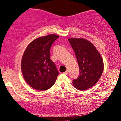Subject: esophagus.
Here are the masks:
<instances>
[{"label":"esophagus","instance_id":"esophagus-1","mask_svg":"<svg viewBox=\"0 0 121 121\" xmlns=\"http://www.w3.org/2000/svg\"><path fill=\"white\" fill-rule=\"evenodd\" d=\"M64 73V74H68V70H66V71H65Z\"/></svg>","mask_w":121,"mask_h":121}]
</instances>
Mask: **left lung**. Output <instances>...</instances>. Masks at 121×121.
<instances>
[{"label":"left lung","instance_id":"8db88e82","mask_svg":"<svg viewBox=\"0 0 121 121\" xmlns=\"http://www.w3.org/2000/svg\"><path fill=\"white\" fill-rule=\"evenodd\" d=\"M74 50L80 69V74L73 84L80 91H85L94 85L104 70V62L100 54L91 42L84 39H68Z\"/></svg>","mask_w":121,"mask_h":121}]
</instances>
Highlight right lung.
<instances>
[{"label": "right lung", "instance_id": "obj_1", "mask_svg": "<svg viewBox=\"0 0 121 121\" xmlns=\"http://www.w3.org/2000/svg\"><path fill=\"white\" fill-rule=\"evenodd\" d=\"M59 37L54 34L39 37L29 44L23 54L21 65L23 77L35 89L45 91L56 81L59 72L50 59V49Z\"/></svg>", "mask_w": 121, "mask_h": 121}]
</instances>
